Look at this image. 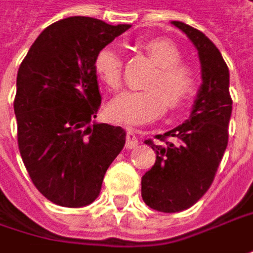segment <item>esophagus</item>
Segmentation results:
<instances>
[{
    "mask_svg": "<svg viewBox=\"0 0 253 253\" xmlns=\"http://www.w3.org/2000/svg\"><path fill=\"white\" fill-rule=\"evenodd\" d=\"M138 145V138L135 136L132 129H126V141H125V148L132 149Z\"/></svg>",
    "mask_w": 253,
    "mask_h": 253,
    "instance_id": "esophagus-1",
    "label": "esophagus"
}]
</instances>
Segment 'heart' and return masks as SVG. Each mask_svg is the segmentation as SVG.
Instances as JSON below:
<instances>
[{
    "label": "heart",
    "mask_w": 253,
    "mask_h": 253,
    "mask_svg": "<svg viewBox=\"0 0 253 253\" xmlns=\"http://www.w3.org/2000/svg\"><path fill=\"white\" fill-rule=\"evenodd\" d=\"M139 48L157 64L146 81V89L125 91L115 96L107 108L108 117L115 122L139 125L159 118L167 107L179 109L196 94L198 78L194 68L182 61L181 49L169 40L151 38L142 41ZM96 77L115 91L122 83V58L120 51L105 45L94 57Z\"/></svg>",
    "instance_id": "b5f03b06"
}]
</instances>
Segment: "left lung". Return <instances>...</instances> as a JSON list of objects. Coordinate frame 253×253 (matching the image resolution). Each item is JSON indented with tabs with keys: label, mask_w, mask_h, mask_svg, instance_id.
<instances>
[{
	"label": "left lung",
	"mask_w": 253,
	"mask_h": 253,
	"mask_svg": "<svg viewBox=\"0 0 253 253\" xmlns=\"http://www.w3.org/2000/svg\"><path fill=\"white\" fill-rule=\"evenodd\" d=\"M194 42L202 68V84L189 120L158 135L161 145L145 141L157 161L141 181L142 199L159 212L191 208L213 182L228 145V125L232 114L229 70L219 49L208 37L181 21H172ZM173 137L175 143L168 141Z\"/></svg>",
	"instance_id": "1"
}]
</instances>
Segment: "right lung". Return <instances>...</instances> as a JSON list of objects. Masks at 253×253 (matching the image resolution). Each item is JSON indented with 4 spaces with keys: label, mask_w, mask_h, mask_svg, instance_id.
I'll return each mask as SVG.
<instances>
[{
    "label": "right lung",
    "mask_w": 253,
    "mask_h": 253,
    "mask_svg": "<svg viewBox=\"0 0 253 253\" xmlns=\"http://www.w3.org/2000/svg\"><path fill=\"white\" fill-rule=\"evenodd\" d=\"M128 28L89 17L61 19L40 34L19 65V154L35 188L59 207L94 202L125 145L121 126L91 121L101 105L95 54Z\"/></svg>",
    "instance_id": "obj_1"
}]
</instances>
